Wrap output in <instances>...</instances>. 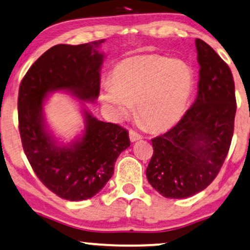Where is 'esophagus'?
Masks as SVG:
<instances>
[{
  "instance_id": "34e87169",
  "label": "esophagus",
  "mask_w": 250,
  "mask_h": 250,
  "mask_svg": "<svg viewBox=\"0 0 250 250\" xmlns=\"http://www.w3.org/2000/svg\"><path fill=\"white\" fill-rule=\"evenodd\" d=\"M129 137H130V141L131 142H136V141H140L142 140V136L138 134V132H136L135 130H131L129 131Z\"/></svg>"
}]
</instances>
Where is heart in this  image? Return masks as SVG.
<instances>
[{"instance_id":"heart-1","label":"heart","mask_w":250,"mask_h":250,"mask_svg":"<svg viewBox=\"0 0 250 250\" xmlns=\"http://www.w3.org/2000/svg\"><path fill=\"white\" fill-rule=\"evenodd\" d=\"M110 85L102 93L104 104L120 116H127L136 105L137 118L148 130L160 132L176 125L185 113L192 74L180 60L145 54L119 63Z\"/></svg>"}]
</instances>
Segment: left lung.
I'll use <instances>...</instances> for the list:
<instances>
[{
    "label": "left lung",
    "mask_w": 250,
    "mask_h": 250,
    "mask_svg": "<svg viewBox=\"0 0 250 250\" xmlns=\"http://www.w3.org/2000/svg\"><path fill=\"white\" fill-rule=\"evenodd\" d=\"M200 63L194 104L172 129L152 138L147 181L166 198H187L204 190L229 153L236 112L235 87L227 63L196 39Z\"/></svg>",
    "instance_id": "obj_1"
}]
</instances>
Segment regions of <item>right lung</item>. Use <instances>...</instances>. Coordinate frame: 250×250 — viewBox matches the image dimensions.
<instances>
[{
	"mask_svg": "<svg viewBox=\"0 0 250 250\" xmlns=\"http://www.w3.org/2000/svg\"><path fill=\"white\" fill-rule=\"evenodd\" d=\"M104 39L82 45L53 46L31 65L18 92V127L24 152L39 180L68 201L93 197L114 173V164L130 146L127 129L103 122L85 112V131L80 141L59 146L46 130L42 105L47 93L65 90L82 100L99 96L98 52Z\"/></svg>",
	"mask_w": 250,
	"mask_h": 250,
	"instance_id": "add662e5",
	"label": "right lung"
}]
</instances>
